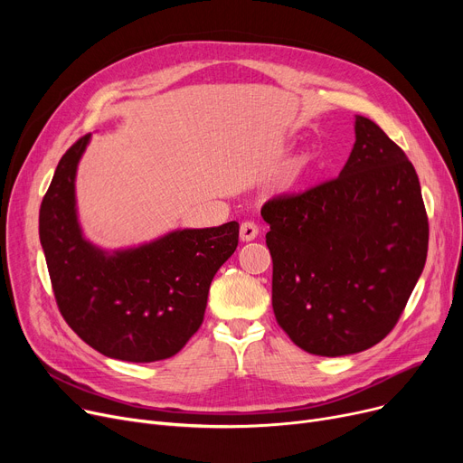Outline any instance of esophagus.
Returning <instances> with one entry per match:
<instances>
[{"label": "esophagus", "mask_w": 463, "mask_h": 463, "mask_svg": "<svg viewBox=\"0 0 463 463\" xmlns=\"http://www.w3.org/2000/svg\"><path fill=\"white\" fill-rule=\"evenodd\" d=\"M259 234V227L253 222H244L240 225V238L241 241H251Z\"/></svg>", "instance_id": "34e87169"}]
</instances>
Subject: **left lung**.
<instances>
[{
    "label": "left lung",
    "mask_w": 463,
    "mask_h": 463,
    "mask_svg": "<svg viewBox=\"0 0 463 463\" xmlns=\"http://www.w3.org/2000/svg\"><path fill=\"white\" fill-rule=\"evenodd\" d=\"M339 176L266 201L272 306L300 349L366 351L392 332L428 255V213L415 166L370 118Z\"/></svg>",
    "instance_id": "obj_1"
}]
</instances>
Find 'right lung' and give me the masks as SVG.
<instances>
[{"instance_id":"add662e5","label":"right lung","mask_w":463,"mask_h":463,"mask_svg":"<svg viewBox=\"0 0 463 463\" xmlns=\"http://www.w3.org/2000/svg\"><path fill=\"white\" fill-rule=\"evenodd\" d=\"M90 135L60 159L39 210V238L58 309L82 342L105 356H175L204 319L210 283L238 246V223L170 232L105 255L82 238L75 175Z\"/></svg>"}]
</instances>
